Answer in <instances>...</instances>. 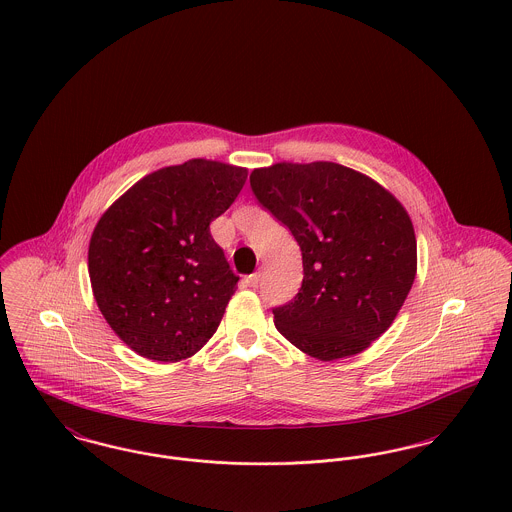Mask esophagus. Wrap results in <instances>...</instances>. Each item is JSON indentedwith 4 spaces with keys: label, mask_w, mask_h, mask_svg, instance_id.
Masks as SVG:
<instances>
[{
    "label": "esophagus",
    "mask_w": 512,
    "mask_h": 512,
    "mask_svg": "<svg viewBox=\"0 0 512 512\" xmlns=\"http://www.w3.org/2000/svg\"><path fill=\"white\" fill-rule=\"evenodd\" d=\"M259 281H261V273H253V275H249L247 279H245V283L249 284V286H257L259 284Z\"/></svg>",
    "instance_id": "34e87169"
}]
</instances>
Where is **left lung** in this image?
<instances>
[{
  "instance_id": "obj_1",
  "label": "left lung",
  "mask_w": 512,
  "mask_h": 512,
  "mask_svg": "<svg viewBox=\"0 0 512 512\" xmlns=\"http://www.w3.org/2000/svg\"><path fill=\"white\" fill-rule=\"evenodd\" d=\"M253 194L290 229L304 279L275 326L320 361L351 357L381 338L416 277V235L397 198L338 163H277L249 176Z\"/></svg>"
}]
</instances>
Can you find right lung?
<instances>
[{
	"label": "right lung",
	"mask_w": 512,
	"mask_h": 512,
	"mask_svg": "<svg viewBox=\"0 0 512 512\" xmlns=\"http://www.w3.org/2000/svg\"><path fill=\"white\" fill-rule=\"evenodd\" d=\"M247 180V169L190 159L143 176L102 214L88 273L110 328L141 357L174 363L210 340L239 277L210 224Z\"/></svg>",
	"instance_id": "add662e5"
}]
</instances>
